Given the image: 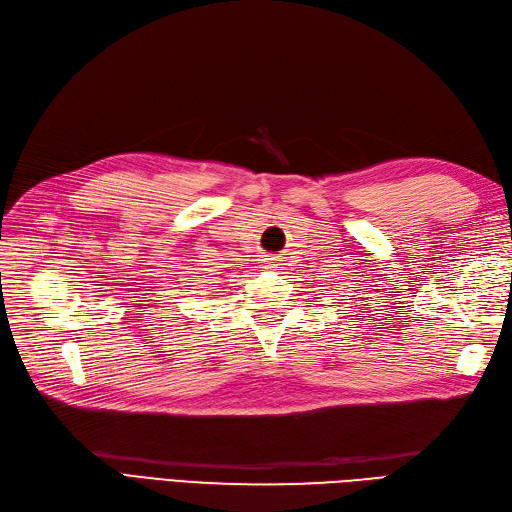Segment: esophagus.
Masks as SVG:
<instances>
[{
    "mask_svg": "<svg viewBox=\"0 0 512 512\" xmlns=\"http://www.w3.org/2000/svg\"><path fill=\"white\" fill-rule=\"evenodd\" d=\"M264 264H266L268 268H275V266H277V259H273V257H268V259H264Z\"/></svg>",
    "mask_w": 512,
    "mask_h": 512,
    "instance_id": "1",
    "label": "esophagus"
}]
</instances>
